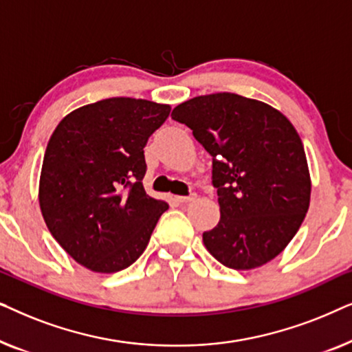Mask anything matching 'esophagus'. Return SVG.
I'll return each mask as SVG.
<instances>
[{
	"instance_id": "34e87169",
	"label": "esophagus",
	"mask_w": 352,
	"mask_h": 352,
	"mask_svg": "<svg viewBox=\"0 0 352 352\" xmlns=\"http://www.w3.org/2000/svg\"><path fill=\"white\" fill-rule=\"evenodd\" d=\"M194 199H195L194 194L187 195V197H184V195H177V197H176V200L179 201V204H187V201H192Z\"/></svg>"
}]
</instances>
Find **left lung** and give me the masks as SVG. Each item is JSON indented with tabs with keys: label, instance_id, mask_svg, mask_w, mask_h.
Masks as SVG:
<instances>
[{
	"label": "left lung",
	"instance_id": "1",
	"mask_svg": "<svg viewBox=\"0 0 352 352\" xmlns=\"http://www.w3.org/2000/svg\"><path fill=\"white\" fill-rule=\"evenodd\" d=\"M213 157L221 219L204 232L226 267L250 271L280 254L309 208L311 176L300 134L285 115L234 93L197 96L173 109Z\"/></svg>",
	"mask_w": 352,
	"mask_h": 352
}]
</instances>
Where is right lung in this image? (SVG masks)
I'll return each instance as SVG.
<instances>
[{
    "label": "right lung",
    "instance_id": "1",
    "mask_svg": "<svg viewBox=\"0 0 352 352\" xmlns=\"http://www.w3.org/2000/svg\"><path fill=\"white\" fill-rule=\"evenodd\" d=\"M171 107L110 98L60 120L43 158L41 214L57 243L81 266L112 274L136 261L168 210L146 194L144 147Z\"/></svg>",
    "mask_w": 352,
    "mask_h": 352
}]
</instances>
